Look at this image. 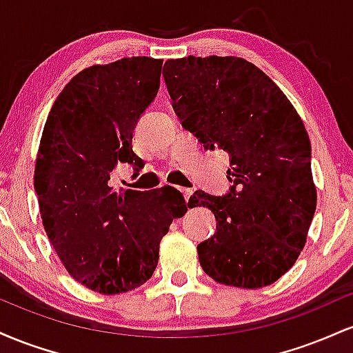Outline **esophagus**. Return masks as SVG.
<instances>
[{
  "label": "esophagus",
  "mask_w": 353,
  "mask_h": 353,
  "mask_svg": "<svg viewBox=\"0 0 353 353\" xmlns=\"http://www.w3.org/2000/svg\"><path fill=\"white\" fill-rule=\"evenodd\" d=\"M181 192L184 194L185 201H189V197L192 196V189H190V188H181Z\"/></svg>",
  "instance_id": "esophagus-1"
}]
</instances>
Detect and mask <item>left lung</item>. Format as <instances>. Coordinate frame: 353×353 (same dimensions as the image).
Wrapping results in <instances>:
<instances>
[{
	"instance_id": "8db88e82",
	"label": "left lung",
	"mask_w": 353,
	"mask_h": 353,
	"mask_svg": "<svg viewBox=\"0 0 353 353\" xmlns=\"http://www.w3.org/2000/svg\"><path fill=\"white\" fill-rule=\"evenodd\" d=\"M164 81L182 128L205 151L228 152L224 196L196 190L189 208L216 216L197 245L202 270L219 283L259 289L297 261L317 205L312 148L301 117L264 71L242 58L169 59Z\"/></svg>"
}]
</instances>
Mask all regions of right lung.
Wrapping results in <instances>:
<instances>
[{
  "instance_id": "1",
  "label": "right lung",
  "mask_w": 353,
  "mask_h": 353,
  "mask_svg": "<svg viewBox=\"0 0 353 353\" xmlns=\"http://www.w3.org/2000/svg\"><path fill=\"white\" fill-rule=\"evenodd\" d=\"M163 61L137 56L76 74L52 104L39 144L34 190L43 225L76 281L123 294L152 277L161 239L189 202L172 185L121 189L117 164L139 172L132 131L161 84Z\"/></svg>"
}]
</instances>
